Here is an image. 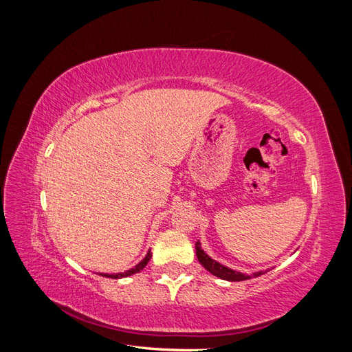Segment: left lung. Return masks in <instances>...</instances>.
Segmentation results:
<instances>
[{"mask_svg":"<svg viewBox=\"0 0 352 352\" xmlns=\"http://www.w3.org/2000/svg\"><path fill=\"white\" fill-rule=\"evenodd\" d=\"M195 250H197L198 261H199L202 265H204V267H206L210 273L217 276V278H220V279L230 280V282H239V280H247V279H251V278H257V276H261V274L265 273V272H257V273H252L251 276H248V274H243V273L235 272V270H232V269H228L226 265H221L220 263H217V261H214L212 258H210L208 255L201 250L199 241L195 243Z\"/></svg>","mask_w":352,"mask_h":352,"instance_id":"obj_1","label":"left lung"}]
</instances>
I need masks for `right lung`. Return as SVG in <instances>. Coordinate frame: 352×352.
Masks as SVG:
<instances>
[{
    "mask_svg": "<svg viewBox=\"0 0 352 352\" xmlns=\"http://www.w3.org/2000/svg\"><path fill=\"white\" fill-rule=\"evenodd\" d=\"M150 258H151V251H148V254L145 255V258L140 263V264H136L133 269H131V270H126L124 273H117V274H107V273H100V276H104V278H111V279H120V278H127V276H132V274H135V273H138V272H141L145 265L148 264V261H150Z\"/></svg>",
    "mask_w": 352,
    "mask_h": 352,
    "instance_id": "1",
    "label": "right lung"
}]
</instances>
